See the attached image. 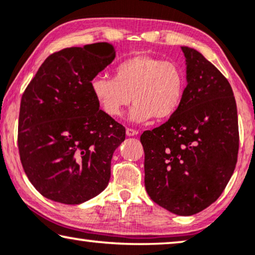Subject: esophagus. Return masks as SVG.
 I'll use <instances>...</instances> for the list:
<instances>
[{
  "mask_svg": "<svg viewBox=\"0 0 255 255\" xmlns=\"http://www.w3.org/2000/svg\"><path fill=\"white\" fill-rule=\"evenodd\" d=\"M137 134H138V131L134 130V128H127V135H128V137H133V135H137Z\"/></svg>",
  "mask_w": 255,
  "mask_h": 255,
  "instance_id": "esophagus-1",
  "label": "esophagus"
}]
</instances>
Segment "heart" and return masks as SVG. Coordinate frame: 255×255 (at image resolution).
<instances>
[{"instance_id":"heart-1","label":"heart","mask_w":255,"mask_h":255,"mask_svg":"<svg viewBox=\"0 0 255 255\" xmlns=\"http://www.w3.org/2000/svg\"><path fill=\"white\" fill-rule=\"evenodd\" d=\"M186 87L182 66L148 54L131 55L118 62L114 78L97 75L90 81L94 97L109 117H121L133 101L130 118L135 123L174 116L183 102Z\"/></svg>"}]
</instances>
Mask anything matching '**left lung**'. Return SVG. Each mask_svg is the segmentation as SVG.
Segmentation results:
<instances>
[{
    "mask_svg": "<svg viewBox=\"0 0 255 255\" xmlns=\"http://www.w3.org/2000/svg\"><path fill=\"white\" fill-rule=\"evenodd\" d=\"M181 48L187 62L183 102L140 141L148 196L173 214L191 216L214 203L231 179L239 130L228 79L198 51Z\"/></svg>",
    "mask_w": 255,
    "mask_h": 255,
    "instance_id": "left-lung-1",
    "label": "left lung"
}]
</instances>
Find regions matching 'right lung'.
Returning <instances> with one entry per match:
<instances>
[{
    "instance_id": "add662e5",
    "label": "right lung",
    "mask_w": 255,
    "mask_h": 255,
    "mask_svg": "<svg viewBox=\"0 0 255 255\" xmlns=\"http://www.w3.org/2000/svg\"><path fill=\"white\" fill-rule=\"evenodd\" d=\"M116 57L113 45L69 47L46 58L24 90L18 151L44 197L80 204L106 189L125 128L100 109L90 81Z\"/></svg>"
}]
</instances>
